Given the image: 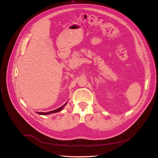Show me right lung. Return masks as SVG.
<instances>
[{"label":"right lung","instance_id":"right-lung-1","mask_svg":"<svg viewBox=\"0 0 158 158\" xmlns=\"http://www.w3.org/2000/svg\"><path fill=\"white\" fill-rule=\"evenodd\" d=\"M66 103L64 105V106H63L62 107H59V108H58V109H55V110H53V111H49V112H47V113H42V112H38L37 113L38 114H44V115H46V114H51V113H57V112H59V111H60L62 109H63V107L66 106Z\"/></svg>","mask_w":158,"mask_h":158}]
</instances>
